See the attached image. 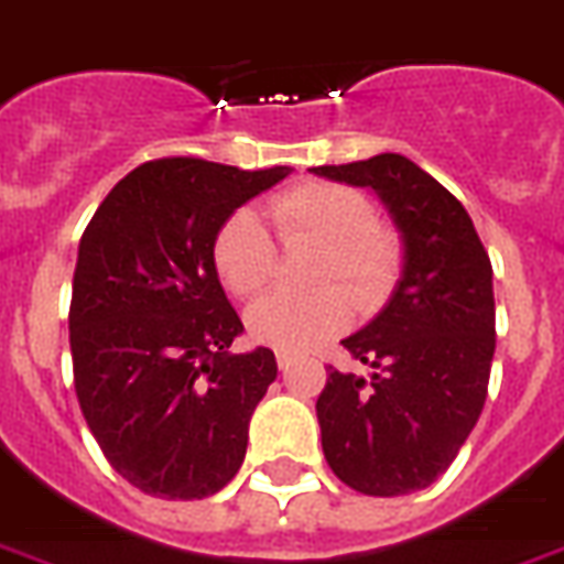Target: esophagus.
Wrapping results in <instances>:
<instances>
[{
  "instance_id": "esophagus-1",
  "label": "esophagus",
  "mask_w": 564,
  "mask_h": 564,
  "mask_svg": "<svg viewBox=\"0 0 564 564\" xmlns=\"http://www.w3.org/2000/svg\"><path fill=\"white\" fill-rule=\"evenodd\" d=\"M274 359H278V368L290 370V365H292V361H295V356L286 354V350H278V356H274Z\"/></svg>"
}]
</instances>
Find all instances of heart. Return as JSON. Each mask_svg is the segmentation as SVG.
Wrapping results in <instances>:
<instances>
[{
  "label": "heart",
  "instance_id": "1",
  "mask_svg": "<svg viewBox=\"0 0 564 564\" xmlns=\"http://www.w3.org/2000/svg\"><path fill=\"white\" fill-rule=\"evenodd\" d=\"M269 219L286 246H322L318 286L341 281L361 306L373 304L391 286L400 267V240L391 228L379 226L377 208L359 187L304 182L274 196ZM274 263V240L258 214L235 210L214 240L219 281L237 297H251L272 281ZM350 315L354 310L341 290H324L313 297L267 295L249 306L246 327L260 345L295 354L341 333Z\"/></svg>",
  "mask_w": 564,
  "mask_h": 564
}]
</instances>
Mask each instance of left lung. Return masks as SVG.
Instances as JSON below:
<instances>
[{
	"instance_id": "1",
	"label": "left lung",
	"mask_w": 564,
	"mask_h": 564,
	"mask_svg": "<svg viewBox=\"0 0 564 564\" xmlns=\"http://www.w3.org/2000/svg\"><path fill=\"white\" fill-rule=\"evenodd\" d=\"M313 173L370 187L402 242L388 304L341 341L373 373L329 368L315 402L324 457L356 492L409 496L446 473L487 400L492 267L464 205L405 155L379 153Z\"/></svg>"
}]
</instances>
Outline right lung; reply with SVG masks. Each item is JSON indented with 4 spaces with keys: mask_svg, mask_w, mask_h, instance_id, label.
Listing matches in <instances>:
<instances>
[{
    "mask_svg": "<svg viewBox=\"0 0 564 564\" xmlns=\"http://www.w3.org/2000/svg\"><path fill=\"white\" fill-rule=\"evenodd\" d=\"M290 173L148 162L109 191L80 237L68 313L77 402L112 469L148 496L208 498L246 457L278 361L269 347L228 354L242 322L214 240Z\"/></svg>",
    "mask_w": 564,
    "mask_h": 564,
    "instance_id": "obj_1",
    "label": "right lung"
}]
</instances>
